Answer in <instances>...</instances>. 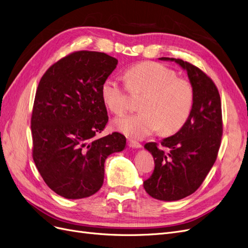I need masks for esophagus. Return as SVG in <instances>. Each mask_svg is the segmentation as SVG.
Instances as JSON below:
<instances>
[{
    "label": "esophagus",
    "mask_w": 248,
    "mask_h": 248,
    "mask_svg": "<svg viewBox=\"0 0 248 248\" xmlns=\"http://www.w3.org/2000/svg\"><path fill=\"white\" fill-rule=\"evenodd\" d=\"M127 144H129V146L131 148H136V149H140L142 147V145L137 142V141H134V140H127Z\"/></svg>",
    "instance_id": "obj_1"
}]
</instances>
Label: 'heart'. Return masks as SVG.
<instances>
[{
  "label": "heart",
  "instance_id": "b5f03b06",
  "mask_svg": "<svg viewBox=\"0 0 248 248\" xmlns=\"http://www.w3.org/2000/svg\"><path fill=\"white\" fill-rule=\"evenodd\" d=\"M125 78L132 92L146 96L140 105L142 111L113 122L118 132L132 139H142L160 127L164 134L175 133L188 121L193 107V87L188 80L177 78L172 69L156 62H142L127 69ZM101 96L114 114H123L129 106L127 87L118 78H106Z\"/></svg>",
  "mask_w": 248,
  "mask_h": 248
}]
</instances>
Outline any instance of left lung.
Returning <instances> with one entry per match:
<instances>
[{
	"mask_svg": "<svg viewBox=\"0 0 248 248\" xmlns=\"http://www.w3.org/2000/svg\"><path fill=\"white\" fill-rule=\"evenodd\" d=\"M158 59L176 62L187 71L194 101L185 124L161 141L168 152L154 142L145 144L144 148L154 158L155 168L143 186L155 199L177 201L194 193L214 166L223 134L222 105L214 81L198 67L181 59Z\"/></svg>",
	"mask_w": 248,
	"mask_h": 248,
	"instance_id": "1",
	"label": "left lung"
}]
</instances>
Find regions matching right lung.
Returning a JSON list of instances; mask_svg holds the SVG:
<instances>
[{"label":"right lung","mask_w":248,"mask_h":248,"mask_svg":"<svg viewBox=\"0 0 248 248\" xmlns=\"http://www.w3.org/2000/svg\"><path fill=\"white\" fill-rule=\"evenodd\" d=\"M116 65L105 53L78 51L53 64L40 80L32 156L46 184L64 198L95 194L103 185L106 158L125 148L119 133L96 138L108 122L101 87Z\"/></svg>","instance_id":"add662e5"}]
</instances>
